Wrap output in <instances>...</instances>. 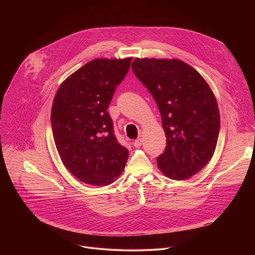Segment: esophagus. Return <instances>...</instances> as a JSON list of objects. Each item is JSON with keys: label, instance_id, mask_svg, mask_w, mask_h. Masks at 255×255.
<instances>
[{"label": "esophagus", "instance_id": "obj_1", "mask_svg": "<svg viewBox=\"0 0 255 255\" xmlns=\"http://www.w3.org/2000/svg\"><path fill=\"white\" fill-rule=\"evenodd\" d=\"M142 142H143L142 138H138V139H136V140L133 142V145H134L135 147H140L141 145H142Z\"/></svg>", "mask_w": 255, "mask_h": 255}]
</instances>
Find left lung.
<instances>
[{"mask_svg": "<svg viewBox=\"0 0 255 255\" xmlns=\"http://www.w3.org/2000/svg\"><path fill=\"white\" fill-rule=\"evenodd\" d=\"M132 69L161 115L167 144L157 157L160 171L175 180L191 177L216 149L220 113L213 91L193 66L179 59L137 57Z\"/></svg>", "mask_w": 255, "mask_h": 255, "instance_id": "obj_1", "label": "left lung"}]
</instances>
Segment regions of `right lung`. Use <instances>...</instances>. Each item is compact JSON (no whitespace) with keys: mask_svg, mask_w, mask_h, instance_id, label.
<instances>
[{"mask_svg":"<svg viewBox=\"0 0 255 255\" xmlns=\"http://www.w3.org/2000/svg\"><path fill=\"white\" fill-rule=\"evenodd\" d=\"M131 60H91L61 83L53 99L51 126L58 154L88 185H111L126 165L129 151L117 141L107 109Z\"/></svg>","mask_w":255,"mask_h":255,"instance_id":"right-lung-1","label":"right lung"}]
</instances>
